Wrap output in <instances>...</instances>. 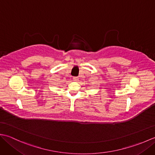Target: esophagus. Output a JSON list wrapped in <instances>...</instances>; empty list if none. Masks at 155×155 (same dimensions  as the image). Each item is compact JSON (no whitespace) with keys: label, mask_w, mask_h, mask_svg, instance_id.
<instances>
[{"label":"esophagus","mask_w":155,"mask_h":155,"mask_svg":"<svg viewBox=\"0 0 155 155\" xmlns=\"http://www.w3.org/2000/svg\"><path fill=\"white\" fill-rule=\"evenodd\" d=\"M72 78H73V80H74V81H78V77H73Z\"/></svg>","instance_id":"esophagus-1"}]
</instances>
